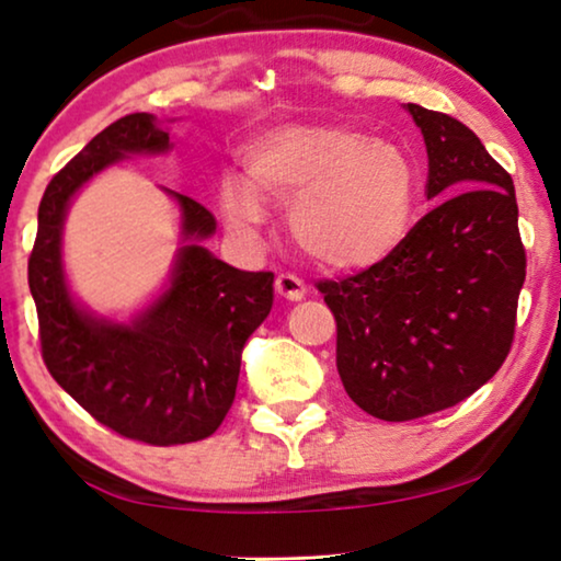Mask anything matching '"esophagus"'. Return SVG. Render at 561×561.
I'll list each match as a JSON object with an SVG mask.
<instances>
[{
	"mask_svg": "<svg viewBox=\"0 0 561 561\" xmlns=\"http://www.w3.org/2000/svg\"><path fill=\"white\" fill-rule=\"evenodd\" d=\"M275 294H278L280 298H286V301H290V304H296V301H301V298H306V286L296 278V275L283 273L275 278Z\"/></svg>",
	"mask_w": 561,
	"mask_h": 561,
	"instance_id": "34e87169",
	"label": "esophagus"
}]
</instances>
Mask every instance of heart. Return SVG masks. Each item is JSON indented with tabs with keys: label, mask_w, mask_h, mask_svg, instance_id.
Returning a JSON list of instances; mask_svg holds the SVG:
<instances>
[{
	"label": "heart",
	"mask_w": 561,
	"mask_h": 561,
	"mask_svg": "<svg viewBox=\"0 0 561 561\" xmlns=\"http://www.w3.org/2000/svg\"><path fill=\"white\" fill-rule=\"evenodd\" d=\"M248 183L225 179L217 204L225 225L255 237L265 205L290 206V240L313 265L363 273L409 240L419 168L401 142L340 125L267 129L244 150Z\"/></svg>",
	"instance_id": "1"
}]
</instances>
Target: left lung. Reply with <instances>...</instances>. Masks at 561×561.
<instances>
[{
	"label": "left lung",
	"mask_w": 561,
	"mask_h": 561,
	"mask_svg": "<svg viewBox=\"0 0 561 561\" xmlns=\"http://www.w3.org/2000/svg\"><path fill=\"white\" fill-rule=\"evenodd\" d=\"M403 110L424 135L436 206L382 265L319 283L342 386L382 421L444 411L485 386L508 357L526 280L511 175L462 122Z\"/></svg>",
	"instance_id": "1"
}]
</instances>
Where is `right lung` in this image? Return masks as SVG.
I'll return each instance as SVG.
<instances>
[{
	"instance_id": "right-lung-1",
	"label": "right lung",
	"mask_w": 561,
	"mask_h": 561,
	"mask_svg": "<svg viewBox=\"0 0 561 561\" xmlns=\"http://www.w3.org/2000/svg\"><path fill=\"white\" fill-rule=\"evenodd\" d=\"M171 148V133L148 112L102 129L45 188L27 263L53 378L99 424L156 447L217 432L232 409L244 342L273 309V273L237 271L214 257L204 248L217 232L214 214L171 188L163 191L181 211V248L160 294L125 321L73 296L64 225L76 194L122 160Z\"/></svg>"
}]
</instances>
